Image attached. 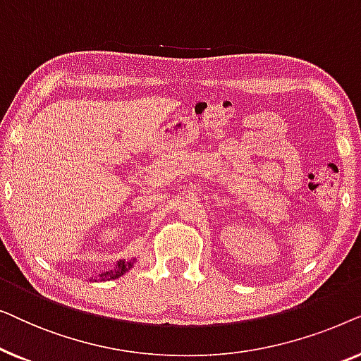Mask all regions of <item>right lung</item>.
I'll return each instance as SVG.
<instances>
[{"mask_svg":"<svg viewBox=\"0 0 361 361\" xmlns=\"http://www.w3.org/2000/svg\"><path fill=\"white\" fill-rule=\"evenodd\" d=\"M133 264H135V259H130V261L121 259V261H118V264H116L115 269H110V271H106V273H102L100 276H98V279H100V281H110V279L120 278V276L125 274L126 271L130 269Z\"/></svg>","mask_w":361,"mask_h":361,"instance_id":"right-lung-1","label":"right lung"}]
</instances>
